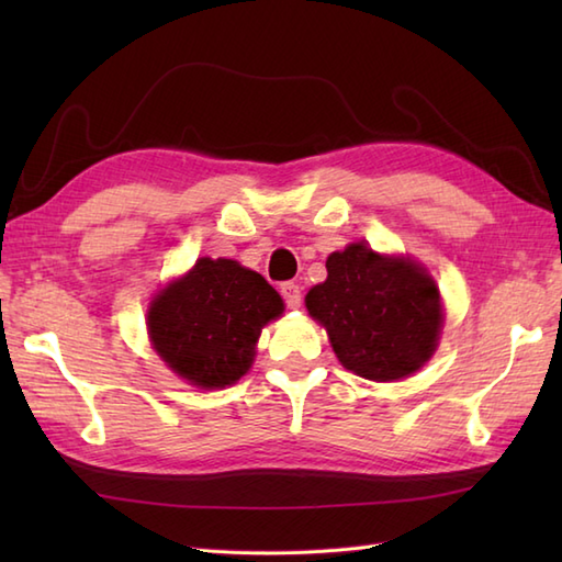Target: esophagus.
<instances>
[{"label": "esophagus", "instance_id": "esophagus-1", "mask_svg": "<svg viewBox=\"0 0 562 562\" xmlns=\"http://www.w3.org/2000/svg\"><path fill=\"white\" fill-rule=\"evenodd\" d=\"M280 294H282L284 304H288V308H300V306H302V290H300V284L284 282V284H280Z\"/></svg>", "mask_w": 562, "mask_h": 562}]
</instances>
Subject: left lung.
Returning a JSON list of instances; mask_svg holds the SVG:
<instances>
[{
    "label": "left lung",
    "instance_id": "8db88e82",
    "mask_svg": "<svg viewBox=\"0 0 562 562\" xmlns=\"http://www.w3.org/2000/svg\"><path fill=\"white\" fill-rule=\"evenodd\" d=\"M328 278L306 294L345 369L372 381H398L435 355L445 324L439 290L411 258L350 244L326 260Z\"/></svg>",
    "mask_w": 562,
    "mask_h": 562
}]
</instances>
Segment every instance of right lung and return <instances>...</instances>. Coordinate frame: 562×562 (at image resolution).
<instances>
[{"mask_svg": "<svg viewBox=\"0 0 562 562\" xmlns=\"http://www.w3.org/2000/svg\"><path fill=\"white\" fill-rule=\"evenodd\" d=\"M282 312L262 274L229 258H200L154 296L147 330L171 372L198 389H224L248 372L262 326Z\"/></svg>", "mask_w": 562, "mask_h": 562, "instance_id": "add662e5", "label": "right lung"}]
</instances>
